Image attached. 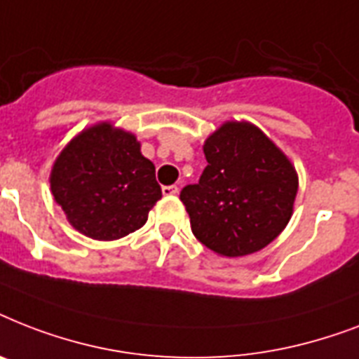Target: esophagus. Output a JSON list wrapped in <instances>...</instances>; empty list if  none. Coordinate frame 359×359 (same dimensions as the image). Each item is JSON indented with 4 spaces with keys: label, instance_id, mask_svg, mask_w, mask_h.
<instances>
[{
    "label": "esophagus",
    "instance_id": "34e87169",
    "mask_svg": "<svg viewBox=\"0 0 359 359\" xmlns=\"http://www.w3.org/2000/svg\"><path fill=\"white\" fill-rule=\"evenodd\" d=\"M162 194L163 196H177V194H179V188H177V186H163Z\"/></svg>",
    "mask_w": 359,
    "mask_h": 359
}]
</instances>
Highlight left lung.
<instances>
[{
	"label": "left lung",
	"mask_w": 359,
	"mask_h": 359,
	"mask_svg": "<svg viewBox=\"0 0 359 359\" xmlns=\"http://www.w3.org/2000/svg\"><path fill=\"white\" fill-rule=\"evenodd\" d=\"M207 168L180 191L191 233L208 250L242 257L287 227L298 175L290 160L251 123L227 121L203 145Z\"/></svg>",
	"instance_id": "left-lung-1"
}]
</instances>
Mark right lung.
I'll return each instance as SVG.
<instances>
[{
	"label": "right lung",
	"mask_w": 359,
	"mask_h": 359,
	"mask_svg": "<svg viewBox=\"0 0 359 359\" xmlns=\"http://www.w3.org/2000/svg\"><path fill=\"white\" fill-rule=\"evenodd\" d=\"M53 199L69 224L95 240H117L143 227L162 188L134 134L98 123L76 135L50 175Z\"/></svg>",
	"instance_id": "right-lung-1"
}]
</instances>
